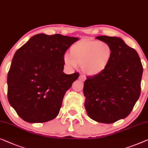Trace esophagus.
<instances>
[{
    "instance_id": "esophagus-1",
    "label": "esophagus",
    "mask_w": 148,
    "mask_h": 148,
    "mask_svg": "<svg viewBox=\"0 0 148 148\" xmlns=\"http://www.w3.org/2000/svg\"><path fill=\"white\" fill-rule=\"evenodd\" d=\"M79 80H80V81H84L85 80V77L81 75L79 76Z\"/></svg>"
}]
</instances>
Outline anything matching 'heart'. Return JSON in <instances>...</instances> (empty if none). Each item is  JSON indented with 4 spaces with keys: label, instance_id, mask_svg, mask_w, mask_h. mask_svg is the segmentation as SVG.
Here are the masks:
<instances>
[{
    "label": "heart",
    "instance_id": "1",
    "mask_svg": "<svg viewBox=\"0 0 148 148\" xmlns=\"http://www.w3.org/2000/svg\"><path fill=\"white\" fill-rule=\"evenodd\" d=\"M111 49L105 42L84 39L73 45L70 55H65L63 61L69 67L76 68L82 65L83 72L95 75L106 69L110 61Z\"/></svg>",
    "mask_w": 148,
    "mask_h": 148
}]
</instances>
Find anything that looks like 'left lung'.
I'll return each mask as SVG.
<instances>
[{
  "mask_svg": "<svg viewBox=\"0 0 148 148\" xmlns=\"http://www.w3.org/2000/svg\"><path fill=\"white\" fill-rule=\"evenodd\" d=\"M96 38L110 46L111 57L106 69L84 82L85 108L94 121L112 123L125 118L140 97L143 67L136 51L121 38Z\"/></svg>",
  "mask_w": 148,
  "mask_h": 148,
  "instance_id": "1",
  "label": "left lung"
}]
</instances>
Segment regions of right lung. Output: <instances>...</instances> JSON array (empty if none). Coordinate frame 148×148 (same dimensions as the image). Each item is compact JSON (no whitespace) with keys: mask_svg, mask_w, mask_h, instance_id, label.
<instances>
[{"mask_svg":"<svg viewBox=\"0 0 148 148\" xmlns=\"http://www.w3.org/2000/svg\"><path fill=\"white\" fill-rule=\"evenodd\" d=\"M78 39L37 34L14 53L7 77L8 100L23 120L42 123L59 114L66 91L79 76L63 71L64 55Z\"/></svg>","mask_w":148,"mask_h":148,"instance_id":"right-lung-1","label":"right lung"}]
</instances>
